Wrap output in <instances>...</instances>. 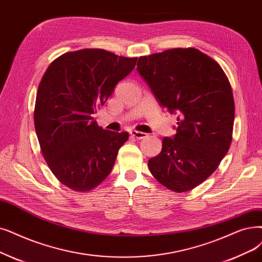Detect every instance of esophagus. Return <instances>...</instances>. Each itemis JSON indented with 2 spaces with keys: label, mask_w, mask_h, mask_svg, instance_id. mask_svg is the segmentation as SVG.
I'll use <instances>...</instances> for the list:
<instances>
[{
  "label": "esophagus",
  "mask_w": 262,
  "mask_h": 262,
  "mask_svg": "<svg viewBox=\"0 0 262 262\" xmlns=\"http://www.w3.org/2000/svg\"><path fill=\"white\" fill-rule=\"evenodd\" d=\"M130 135L133 136V137L137 138V139H144L147 137V135L145 133H142V132H138V130H132L130 132Z\"/></svg>",
  "instance_id": "esophagus-1"
}]
</instances>
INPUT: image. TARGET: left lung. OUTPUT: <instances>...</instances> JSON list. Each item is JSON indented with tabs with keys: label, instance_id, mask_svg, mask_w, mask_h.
I'll return each instance as SVG.
<instances>
[{
	"label": "left lung",
	"instance_id": "1",
	"mask_svg": "<svg viewBox=\"0 0 262 262\" xmlns=\"http://www.w3.org/2000/svg\"><path fill=\"white\" fill-rule=\"evenodd\" d=\"M137 72L158 105L178 116L177 134L163 139L162 152L147 166L167 188L190 190L215 171L230 147L234 100L228 78L195 48L141 56Z\"/></svg>",
	"mask_w": 262,
	"mask_h": 262
}]
</instances>
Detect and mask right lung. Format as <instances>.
Returning <instances> with one entry per match:
<instances>
[{"label":"right lung","instance_id":"add662e5","mask_svg":"<svg viewBox=\"0 0 262 262\" xmlns=\"http://www.w3.org/2000/svg\"><path fill=\"white\" fill-rule=\"evenodd\" d=\"M136 62L103 49H82L61 55L43 74L34 124L43 158L67 187L91 190L111 172L128 133L103 129L93 115Z\"/></svg>","mask_w":262,"mask_h":262}]
</instances>
